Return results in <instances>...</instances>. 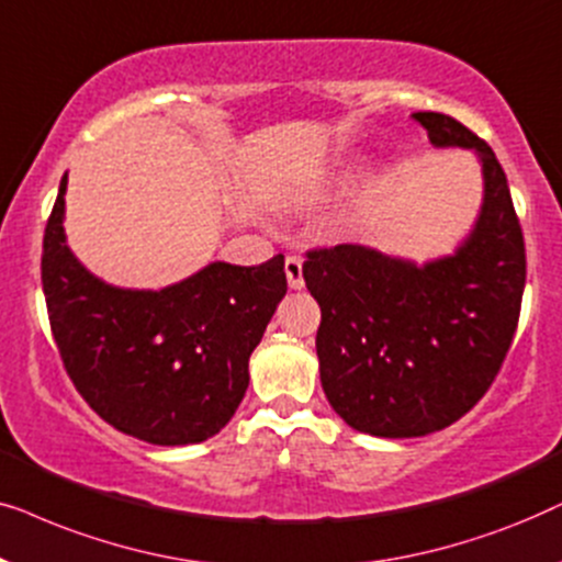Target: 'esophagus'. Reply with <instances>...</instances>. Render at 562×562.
Here are the masks:
<instances>
[{
    "mask_svg": "<svg viewBox=\"0 0 562 562\" xmlns=\"http://www.w3.org/2000/svg\"><path fill=\"white\" fill-rule=\"evenodd\" d=\"M285 274H288V285L293 290H301L305 285L303 280V259L301 257H288L285 259Z\"/></svg>",
    "mask_w": 562,
    "mask_h": 562,
    "instance_id": "obj_1",
    "label": "esophagus"
}]
</instances>
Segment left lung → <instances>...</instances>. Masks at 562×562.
<instances>
[{"label":"left lung","mask_w":562,"mask_h":562,"mask_svg":"<svg viewBox=\"0 0 562 562\" xmlns=\"http://www.w3.org/2000/svg\"><path fill=\"white\" fill-rule=\"evenodd\" d=\"M437 148H473L483 205L454 254L414 265L368 246L313 249L321 385L351 429L424 437L465 416L496 380L519 324L525 236L491 146L442 112H414Z\"/></svg>","instance_id":"1"}]
</instances>
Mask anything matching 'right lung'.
Masks as SVG:
<instances>
[{
	"label": "right lung",
	"mask_w": 562,
	"mask_h": 562,
	"mask_svg": "<svg viewBox=\"0 0 562 562\" xmlns=\"http://www.w3.org/2000/svg\"><path fill=\"white\" fill-rule=\"evenodd\" d=\"M61 179L41 277L50 331L74 387L110 426L148 445L218 434L249 387V357L288 293L285 257L213 261L164 290L115 288L74 257Z\"/></svg>",
	"instance_id": "right-lung-1"
}]
</instances>
